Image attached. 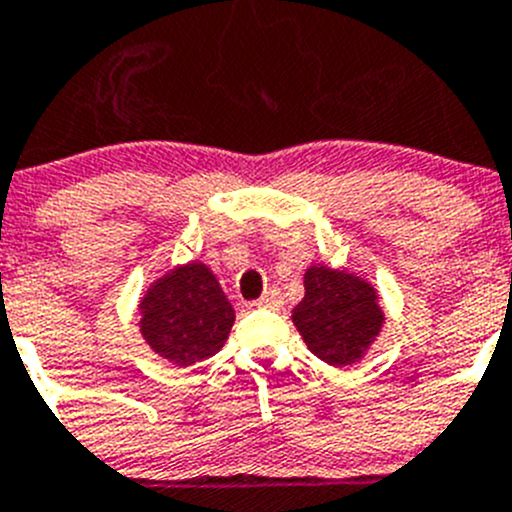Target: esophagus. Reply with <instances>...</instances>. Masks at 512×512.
Here are the masks:
<instances>
[{"instance_id":"obj_1","label":"esophagus","mask_w":512,"mask_h":512,"mask_svg":"<svg viewBox=\"0 0 512 512\" xmlns=\"http://www.w3.org/2000/svg\"><path fill=\"white\" fill-rule=\"evenodd\" d=\"M257 308H280L283 305V298H280L278 290H267L260 300H257Z\"/></svg>"}]
</instances>
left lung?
<instances>
[{"instance_id":"1","label":"left lung","mask_w":512,"mask_h":512,"mask_svg":"<svg viewBox=\"0 0 512 512\" xmlns=\"http://www.w3.org/2000/svg\"><path fill=\"white\" fill-rule=\"evenodd\" d=\"M305 295L293 308V323L310 353L336 369H351L371 351L386 323L379 290L358 272L310 265Z\"/></svg>"}]
</instances>
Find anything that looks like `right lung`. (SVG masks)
<instances>
[{
	"instance_id": "obj_1",
	"label": "right lung",
	"mask_w": 512,
	"mask_h": 512,
	"mask_svg": "<svg viewBox=\"0 0 512 512\" xmlns=\"http://www.w3.org/2000/svg\"><path fill=\"white\" fill-rule=\"evenodd\" d=\"M138 331L166 364L194 366L214 356L234 326V308L217 275L191 260L166 270L138 300Z\"/></svg>"
}]
</instances>
